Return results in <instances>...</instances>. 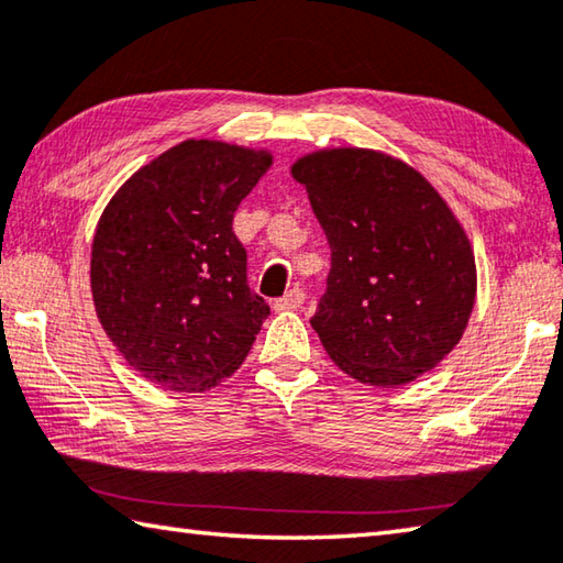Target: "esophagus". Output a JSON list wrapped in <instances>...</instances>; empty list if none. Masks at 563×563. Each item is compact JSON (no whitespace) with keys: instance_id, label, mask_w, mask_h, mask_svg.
Returning <instances> with one entry per match:
<instances>
[{"instance_id":"obj_1","label":"esophagus","mask_w":563,"mask_h":563,"mask_svg":"<svg viewBox=\"0 0 563 563\" xmlns=\"http://www.w3.org/2000/svg\"><path fill=\"white\" fill-rule=\"evenodd\" d=\"M305 302V290L302 288H292L283 295L280 300L273 302L275 312H290V310H300Z\"/></svg>"}]
</instances>
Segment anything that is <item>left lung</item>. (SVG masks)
<instances>
[{
  "label": "left lung",
  "mask_w": 563,
  "mask_h": 563,
  "mask_svg": "<svg viewBox=\"0 0 563 563\" xmlns=\"http://www.w3.org/2000/svg\"><path fill=\"white\" fill-rule=\"evenodd\" d=\"M332 249L312 330L340 369L396 388L435 369L463 340L477 295L463 223L421 172L369 147L292 162Z\"/></svg>",
  "instance_id": "1"
}]
</instances>
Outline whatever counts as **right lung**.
I'll use <instances>...</instances> for the list:
<instances>
[{"instance_id":"right-lung-1","label":"right lung","mask_w":563,"mask_h":563,"mask_svg":"<svg viewBox=\"0 0 563 563\" xmlns=\"http://www.w3.org/2000/svg\"><path fill=\"white\" fill-rule=\"evenodd\" d=\"M271 165L265 147L184 140L140 167L100 213L96 314L142 379L209 391L246 360L271 308L249 288L231 223Z\"/></svg>"}]
</instances>
